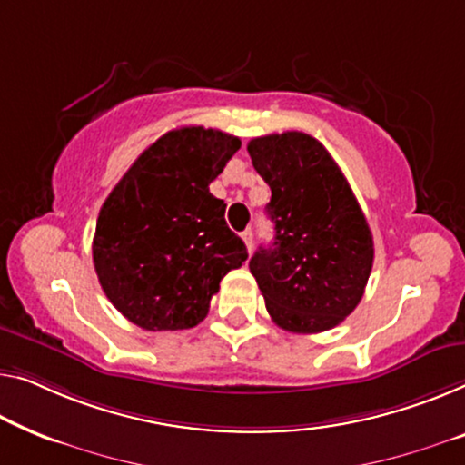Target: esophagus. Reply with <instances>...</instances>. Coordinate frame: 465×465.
Returning <instances> with one entry per match:
<instances>
[{
    "mask_svg": "<svg viewBox=\"0 0 465 465\" xmlns=\"http://www.w3.org/2000/svg\"><path fill=\"white\" fill-rule=\"evenodd\" d=\"M242 240H244V244H246V248H248V252H251V251H252V232H251V230L242 232Z\"/></svg>",
    "mask_w": 465,
    "mask_h": 465,
    "instance_id": "1",
    "label": "esophagus"
}]
</instances>
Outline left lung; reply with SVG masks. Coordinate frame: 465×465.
I'll list each match as a JSON object with an SVG mask.
<instances>
[{
  "instance_id": "1",
  "label": "left lung",
  "mask_w": 465,
  "mask_h": 465,
  "mask_svg": "<svg viewBox=\"0 0 465 465\" xmlns=\"http://www.w3.org/2000/svg\"><path fill=\"white\" fill-rule=\"evenodd\" d=\"M248 154L272 188L273 244L248 262L269 315L294 334L336 328L361 301L373 265L355 193L330 152L301 131L254 137Z\"/></svg>"
}]
</instances>
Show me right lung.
<instances>
[{
  "mask_svg": "<svg viewBox=\"0 0 465 465\" xmlns=\"http://www.w3.org/2000/svg\"><path fill=\"white\" fill-rule=\"evenodd\" d=\"M238 137L179 127L143 150L102 204L94 267L108 301L143 330H188L209 313L219 282L246 262L244 242L209 192Z\"/></svg>",
  "mask_w": 465,
  "mask_h": 465,
  "instance_id": "1",
  "label": "right lung"
}]
</instances>
